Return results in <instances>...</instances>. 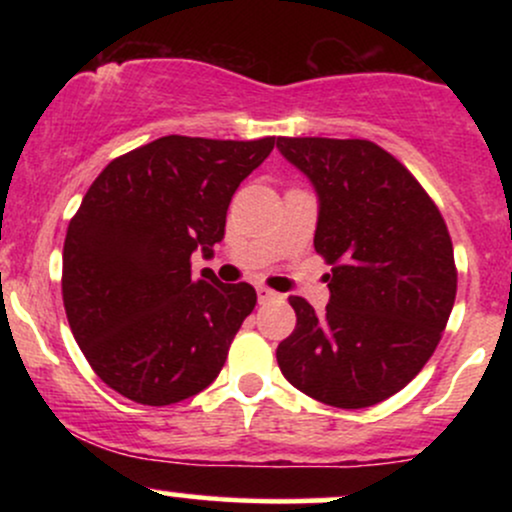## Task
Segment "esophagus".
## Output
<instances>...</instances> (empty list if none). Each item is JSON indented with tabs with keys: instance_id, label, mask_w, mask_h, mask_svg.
Masks as SVG:
<instances>
[{
	"instance_id": "34e87169",
	"label": "esophagus",
	"mask_w": 512,
	"mask_h": 512,
	"mask_svg": "<svg viewBox=\"0 0 512 512\" xmlns=\"http://www.w3.org/2000/svg\"><path fill=\"white\" fill-rule=\"evenodd\" d=\"M257 298H260V303H267V301H274V298H279V293L267 289V286H257Z\"/></svg>"
}]
</instances>
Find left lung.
Returning a JSON list of instances; mask_svg holds the SVG:
<instances>
[{
	"label": "left lung",
	"mask_w": 512,
	"mask_h": 512,
	"mask_svg": "<svg viewBox=\"0 0 512 512\" xmlns=\"http://www.w3.org/2000/svg\"><path fill=\"white\" fill-rule=\"evenodd\" d=\"M320 197L315 252L332 267L325 313L291 296L296 330L276 349L281 373L322 404L363 409L416 378L455 303L452 240L436 202L368 139L279 137Z\"/></svg>",
	"instance_id": "obj_1"
}]
</instances>
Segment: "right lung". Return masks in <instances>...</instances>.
Listing matches in <instances>:
<instances>
[{"label": "right lung", "mask_w": 512, "mask_h": 512, "mask_svg": "<svg viewBox=\"0 0 512 512\" xmlns=\"http://www.w3.org/2000/svg\"><path fill=\"white\" fill-rule=\"evenodd\" d=\"M274 144L170 134L88 187L64 238L62 301L86 361L122 397L166 407L221 373L257 293L211 269L192 279V252L211 257L233 192Z\"/></svg>", "instance_id": "1"}]
</instances>
